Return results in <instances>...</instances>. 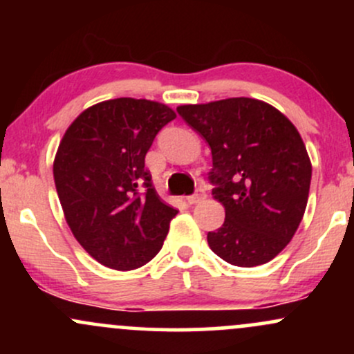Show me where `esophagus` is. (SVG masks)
Instances as JSON below:
<instances>
[{
	"mask_svg": "<svg viewBox=\"0 0 354 354\" xmlns=\"http://www.w3.org/2000/svg\"><path fill=\"white\" fill-rule=\"evenodd\" d=\"M206 200V193H205V189H198L196 193L194 194H191V196H188V203L189 205H198V203H201V201H205Z\"/></svg>",
	"mask_w": 354,
	"mask_h": 354,
	"instance_id": "esophagus-1",
	"label": "esophagus"
}]
</instances>
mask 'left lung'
Masks as SVG:
<instances>
[{
    "mask_svg": "<svg viewBox=\"0 0 354 354\" xmlns=\"http://www.w3.org/2000/svg\"><path fill=\"white\" fill-rule=\"evenodd\" d=\"M176 111L213 154L209 180L225 223L208 233L211 251L234 266L271 261L295 236L310 194L311 161L296 126L254 98L181 104Z\"/></svg>",
    "mask_w": 354,
    "mask_h": 354,
    "instance_id": "obj_1",
    "label": "left lung"
}]
</instances>
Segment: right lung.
I'll use <instances>...</instances> for the list:
<instances>
[{
    "instance_id": "obj_1",
    "label": "right lung",
    "mask_w": 354,
    "mask_h": 354,
    "mask_svg": "<svg viewBox=\"0 0 354 354\" xmlns=\"http://www.w3.org/2000/svg\"><path fill=\"white\" fill-rule=\"evenodd\" d=\"M174 118L158 101L108 100L84 109L61 138L53 176L64 219L103 266L136 270L163 246L178 209L156 193L145 156Z\"/></svg>"
}]
</instances>
